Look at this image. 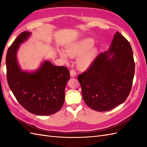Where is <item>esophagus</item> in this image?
<instances>
[{
    "label": "esophagus",
    "instance_id": "obj_1",
    "mask_svg": "<svg viewBox=\"0 0 147 147\" xmlns=\"http://www.w3.org/2000/svg\"><path fill=\"white\" fill-rule=\"evenodd\" d=\"M70 76L71 77H75L76 76V72L74 69H71L70 71Z\"/></svg>",
    "mask_w": 147,
    "mask_h": 147
}]
</instances>
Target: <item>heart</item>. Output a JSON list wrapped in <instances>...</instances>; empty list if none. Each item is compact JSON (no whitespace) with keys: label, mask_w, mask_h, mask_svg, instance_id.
I'll use <instances>...</instances> for the list:
<instances>
[{"label":"heart","mask_w":147,"mask_h":147,"mask_svg":"<svg viewBox=\"0 0 147 147\" xmlns=\"http://www.w3.org/2000/svg\"><path fill=\"white\" fill-rule=\"evenodd\" d=\"M93 43V39L85 38L69 45L65 51H59V55L65 62L68 61L69 56L74 57L80 55L78 59V65L81 68L86 69L92 64L97 52L96 48L92 47Z\"/></svg>","instance_id":"obj_1"}]
</instances>
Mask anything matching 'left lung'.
I'll use <instances>...</instances> for the list:
<instances>
[{
    "mask_svg": "<svg viewBox=\"0 0 147 147\" xmlns=\"http://www.w3.org/2000/svg\"><path fill=\"white\" fill-rule=\"evenodd\" d=\"M135 67L131 46L116 32L108 51L98 54L78 76L85 104L98 112L123 104L131 89Z\"/></svg>",
    "mask_w": 147,
    "mask_h": 147,
    "instance_id": "8db88e82",
    "label": "left lung"
}]
</instances>
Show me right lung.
I'll return each instance as SVG.
<instances>
[{
    "label": "right lung",
    "instance_id": "add662e5",
    "mask_svg": "<svg viewBox=\"0 0 147 147\" xmlns=\"http://www.w3.org/2000/svg\"><path fill=\"white\" fill-rule=\"evenodd\" d=\"M31 34L30 32L20 33L8 49L5 59L8 85L26 111L38 115H51L64 104L69 71L67 67L56 66L46 60L35 71L22 70L18 62L17 52Z\"/></svg>",
    "mask_w": 147,
    "mask_h": 147
}]
</instances>
